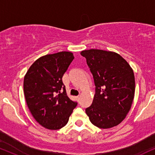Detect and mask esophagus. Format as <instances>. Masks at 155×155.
Here are the masks:
<instances>
[{
	"label": "esophagus",
	"mask_w": 155,
	"mask_h": 155,
	"mask_svg": "<svg viewBox=\"0 0 155 155\" xmlns=\"http://www.w3.org/2000/svg\"><path fill=\"white\" fill-rule=\"evenodd\" d=\"M76 100H77L78 101H79V100H80V95H78V96H76Z\"/></svg>",
	"instance_id": "obj_1"
}]
</instances>
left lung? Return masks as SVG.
I'll use <instances>...</instances> for the list:
<instances>
[{
    "label": "left lung",
    "instance_id": "8db88e82",
    "mask_svg": "<svg viewBox=\"0 0 155 155\" xmlns=\"http://www.w3.org/2000/svg\"><path fill=\"white\" fill-rule=\"evenodd\" d=\"M87 60L95 85L92 104L86 108L90 122L99 128L118 125L127 116L135 94V76L127 62L114 51L89 49Z\"/></svg>",
    "mask_w": 155,
    "mask_h": 155
}]
</instances>
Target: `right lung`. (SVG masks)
<instances>
[{
  "label": "right lung",
  "mask_w": 155,
  "mask_h": 155,
  "mask_svg": "<svg viewBox=\"0 0 155 155\" xmlns=\"http://www.w3.org/2000/svg\"><path fill=\"white\" fill-rule=\"evenodd\" d=\"M74 59L70 51L44 55L32 64L25 76L23 87L28 107L37 122L47 129L64 127L77 105L68 97L62 81Z\"/></svg>",
  "instance_id": "1"
}]
</instances>
